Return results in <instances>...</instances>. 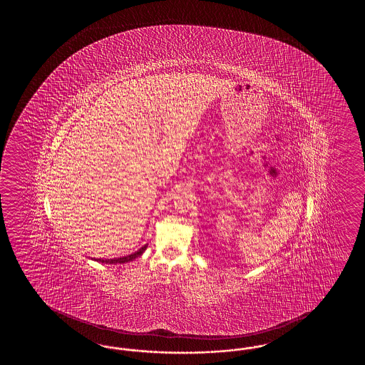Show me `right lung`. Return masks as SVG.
Returning a JSON list of instances; mask_svg holds the SVG:
<instances>
[{
	"instance_id": "add662e5",
	"label": "right lung",
	"mask_w": 365,
	"mask_h": 365,
	"mask_svg": "<svg viewBox=\"0 0 365 365\" xmlns=\"http://www.w3.org/2000/svg\"><path fill=\"white\" fill-rule=\"evenodd\" d=\"M146 248H148V244H146V245H143L142 248L138 249L137 252H134L132 255H129V256L120 257V258H112V259H103V258H93V259H95L96 262H101V264H125V262H130L133 259H135L137 257L142 256V253L146 250Z\"/></svg>"
}]
</instances>
